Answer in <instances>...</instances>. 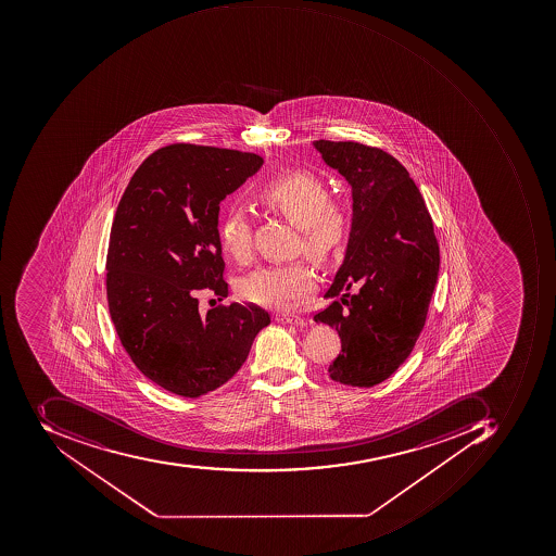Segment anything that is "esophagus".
<instances>
[{
  "label": "esophagus",
  "mask_w": 556,
  "mask_h": 556,
  "mask_svg": "<svg viewBox=\"0 0 556 556\" xmlns=\"http://www.w3.org/2000/svg\"><path fill=\"white\" fill-rule=\"evenodd\" d=\"M276 320L280 324L305 325V320L302 317H296V315H278Z\"/></svg>",
  "instance_id": "1"
}]
</instances>
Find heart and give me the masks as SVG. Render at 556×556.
<instances>
[{
  "label": "heart",
  "mask_w": 556,
  "mask_h": 556,
  "mask_svg": "<svg viewBox=\"0 0 556 556\" xmlns=\"http://www.w3.org/2000/svg\"><path fill=\"white\" fill-rule=\"evenodd\" d=\"M254 201L299 227V250L317 263L332 260L348 242V211L339 202L330 201L329 187L312 172L296 170L273 178L256 190ZM219 241L227 256L238 261L250 256L251 224L244 212L236 207L223 212ZM314 290V271L305 261L263 266L239 285L242 299L275 308L293 305Z\"/></svg>",
  "instance_id": "obj_1"
}]
</instances>
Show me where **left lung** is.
<instances>
[{
  "label": "left lung",
  "instance_id": "1",
  "mask_svg": "<svg viewBox=\"0 0 556 556\" xmlns=\"http://www.w3.org/2000/svg\"><path fill=\"white\" fill-rule=\"evenodd\" d=\"M327 165L352 187V229L344 265L315 314L339 330L333 381L370 388L408 359L427 321L440 268L433 220L408 170L381 148L315 141Z\"/></svg>",
  "mask_w": 556,
  "mask_h": 556
}]
</instances>
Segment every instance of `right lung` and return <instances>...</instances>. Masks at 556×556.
<instances>
[{
  "label": "right lung",
  "instance_id": "1",
  "mask_svg": "<svg viewBox=\"0 0 556 556\" xmlns=\"http://www.w3.org/2000/svg\"><path fill=\"white\" fill-rule=\"evenodd\" d=\"M261 165L254 153L168 144L138 166L117 204L106 257L114 329L135 366L178 396L229 381L271 321L242 303L202 315L197 300L227 296L219 204Z\"/></svg>",
  "mask_w": 556,
  "mask_h": 556
}]
</instances>
